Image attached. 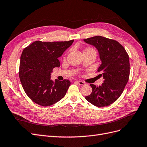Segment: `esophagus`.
<instances>
[{
  "label": "esophagus",
  "instance_id": "34e87169",
  "mask_svg": "<svg viewBox=\"0 0 147 147\" xmlns=\"http://www.w3.org/2000/svg\"><path fill=\"white\" fill-rule=\"evenodd\" d=\"M75 82L77 83H78L79 85H80V86H84V85L86 84L85 83H84L83 81H76Z\"/></svg>",
  "mask_w": 147,
  "mask_h": 147
}]
</instances>
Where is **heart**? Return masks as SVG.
I'll return each instance as SVG.
<instances>
[{
	"label": "heart",
	"instance_id": "1",
	"mask_svg": "<svg viewBox=\"0 0 147 147\" xmlns=\"http://www.w3.org/2000/svg\"><path fill=\"white\" fill-rule=\"evenodd\" d=\"M95 52V53H96V51L94 50L93 48H87L84 50V52Z\"/></svg>",
	"mask_w": 147,
	"mask_h": 147
}]
</instances>
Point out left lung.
<instances>
[{
	"label": "left lung",
	"mask_w": 147,
	"mask_h": 147,
	"mask_svg": "<svg viewBox=\"0 0 147 147\" xmlns=\"http://www.w3.org/2000/svg\"><path fill=\"white\" fill-rule=\"evenodd\" d=\"M98 49L102 62L98 69V76L103 77L104 83L99 87L93 84L90 95L86 99L96 107H105L113 103L121 95L130 76L129 57L118 42L100 36L84 39Z\"/></svg>",
	"instance_id": "1"
}]
</instances>
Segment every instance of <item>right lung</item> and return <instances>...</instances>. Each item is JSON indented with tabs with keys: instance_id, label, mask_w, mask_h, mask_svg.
Masks as SVG:
<instances>
[{
	"instance_id": "add662e5",
	"label": "right lung",
	"mask_w": 147,
	"mask_h": 147,
	"mask_svg": "<svg viewBox=\"0 0 147 147\" xmlns=\"http://www.w3.org/2000/svg\"><path fill=\"white\" fill-rule=\"evenodd\" d=\"M66 42L36 41L23 49L20 57L19 77L23 90L31 100L44 107L50 106L65 96L70 85L68 80L51 79V74L60 63L58 58L71 46Z\"/></svg>"
}]
</instances>
